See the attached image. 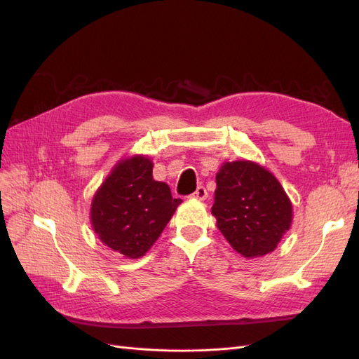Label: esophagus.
I'll list each match as a JSON object with an SVG mask.
<instances>
[{"label": "esophagus", "mask_w": 359, "mask_h": 359, "mask_svg": "<svg viewBox=\"0 0 359 359\" xmlns=\"http://www.w3.org/2000/svg\"><path fill=\"white\" fill-rule=\"evenodd\" d=\"M191 198L199 199V201H205L206 198H208V191H206V189H205L203 186H199V187L196 189V191H194V193L191 194Z\"/></svg>", "instance_id": "34e87169"}]
</instances>
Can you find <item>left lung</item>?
Masks as SVG:
<instances>
[{
	"label": "left lung",
	"mask_w": 359,
	"mask_h": 359,
	"mask_svg": "<svg viewBox=\"0 0 359 359\" xmlns=\"http://www.w3.org/2000/svg\"><path fill=\"white\" fill-rule=\"evenodd\" d=\"M212 215L238 253L260 257L274 252L292 223V203L278 180L255 161L223 163L215 177Z\"/></svg>",
	"instance_id": "1"
}]
</instances>
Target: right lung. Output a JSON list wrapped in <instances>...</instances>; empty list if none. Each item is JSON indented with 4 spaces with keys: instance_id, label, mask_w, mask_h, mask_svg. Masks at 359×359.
<instances>
[{
    "instance_id": "add662e5",
    "label": "right lung",
    "mask_w": 359,
    "mask_h": 359,
    "mask_svg": "<svg viewBox=\"0 0 359 359\" xmlns=\"http://www.w3.org/2000/svg\"><path fill=\"white\" fill-rule=\"evenodd\" d=\"M181 202L172 198L166 182L153 178L148 157H128L116 163L95 191L91 224L103 244L137 259L157 241Z\"/></svg>"
}]
</instances>
